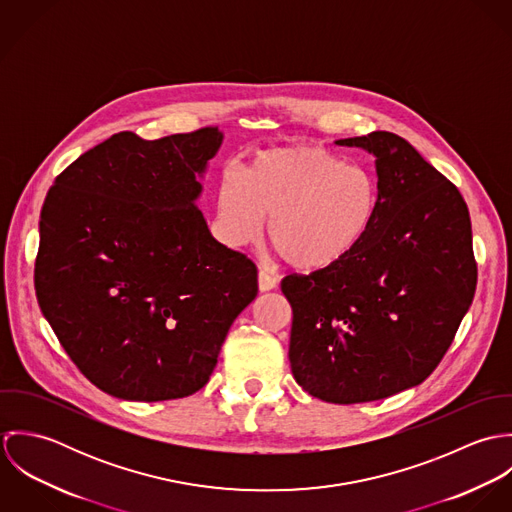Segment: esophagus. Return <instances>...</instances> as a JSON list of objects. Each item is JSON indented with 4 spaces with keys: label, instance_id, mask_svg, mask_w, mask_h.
I'll return each mask as SVG.
<instances>
[{
    "label": "esophagus",
    "instance_id": "esophagus-1",
    "mask_svg": "<svg viewBox=\"0 0 512 512\" xmlns=\"http://www.w3.org/2000/svg\"><path fill=\"white\" fill-rule=\"evenodd\" d=\"M276 286H278V278L268 274L266 270H260V274H258V288H260V292H270Z\"/></svg>",
    "mask_w": 512,
    "mask_h": 512
}]
</instances>
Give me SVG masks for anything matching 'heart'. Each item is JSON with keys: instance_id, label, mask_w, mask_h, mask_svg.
Wrapping results in <instances>:
<instances>
[{"instance_id": "obj_1", "label": "heart", "mask_w": 512, "mask_h": 512, "mask_svg": "<svg viewBox=\"0 0 512 512\" xmlns=\"http://www.w3.org/2000/svg\"><path fill=\"white\" fill-rule=\"evenodd\" d=\"M378 213L370 169L319 146L276 147L224 175L217 215L232 246L256 244L270 220V242L299 272H323L353 256Z\"/></svg>"}]
</instances>
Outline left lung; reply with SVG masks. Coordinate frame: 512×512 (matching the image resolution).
<instances>
[{
	"instance_id": "left-lung-1",
	"label": "left lung",
	"mask_w": 512,
	"mask_h": 512,
	"mask_svg": "<svg viewBox=\"0 0 512 512\" xmlns=\"http://www.w3.org/2000/svg\"><path fill=\"white\" fill-rule=\"evenodd\" d=\"M335 144L376 157L374 226L345 262L286 276L282 292L295 382L319 400L359 404L436 370L473 301L477 262L461 193L404 138L372 132Z\"/></svg>"
}]
</instances>
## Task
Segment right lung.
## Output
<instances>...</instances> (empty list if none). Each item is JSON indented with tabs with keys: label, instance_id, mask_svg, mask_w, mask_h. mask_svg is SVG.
<instances>
[{
	"label": "right lung",
	"instance_id": "obj_1",
	"mask_svg": "<svg viewBox=\"0 0 512 512\" xmlns=\"http://www.w3.org/2000/svg\"><path fill=\"white\" fill-rule=\"evenodd\" d=\"M219 128L120 132L73 161L39 220L35 292L78 370L134 402L185 398L213 374L258 270L197 207Z\"/></svg>",
	"mask_w": 512,
	"mask_h": 512
}]
</instances>
